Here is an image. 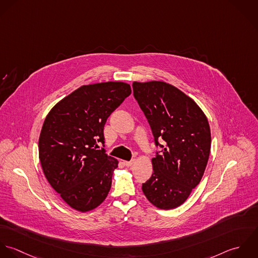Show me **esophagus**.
Wrapping results in <instances>:
<instances>
[{
  "mask_svg": "<svg viewBox=\"0 0 258 258\" xmlns=\"http://www.w3.org/2000/svg\"><path fill=\"white\" fill-rule=\"evenodd\" d=\"M134 162H135V159H133V160H130V161H123V163H124V165L125 166H127V167H130V166H132L133 164H134Z\"/></svg>",
  "mask_w": 258,
  "mask_h": 258,
  "instance_id": "obj_1",
  "label": "esophagus"
}]
</instances>
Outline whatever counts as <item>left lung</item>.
<instances>
[{
    "label": "left lung",
    "instance_id": "obj_1",
    "mask_svg": "<svg viewBox=\"0 0 258 258\" xmlns=\"http://www.w3.org/2000/svg\"><path fill=\"white\" fill-rule=\"evenodd\" d=\"M133 89L155 146L162 148L152 159L154 172L143 183V191L156 207L175 208L187 200L205 173L211 145L207 117L191 98L167 83L134 82Z\"/></svg>",
    "mask_w": 258,
    "mask_h": 258
}]
</instances>
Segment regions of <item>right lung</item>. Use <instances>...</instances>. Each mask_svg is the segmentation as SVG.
Segmentation results:
<instances>
[{"label":"right lung","instance_id":"right-lung-1","mask_svg":"<svg viewBox=\"0 0 258 258\" xmlns=\"http://www.w3.org/2000/svg\"><path fill=\"white\" fill-rule=\"evenodd\" d=\"M131 94V86L122 82L83 86L46 116L39 139L42 168L52 188L76 210H93L107 197L118 161L96 149L104 144L107 117Z\"/></svg>","mask_w":258,"mask_h":258}]
</instances>
